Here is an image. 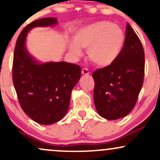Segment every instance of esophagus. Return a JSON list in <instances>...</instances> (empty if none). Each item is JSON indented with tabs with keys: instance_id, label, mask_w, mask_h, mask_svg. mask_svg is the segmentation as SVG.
Here are the masks:
<instances>
[{
	"instance_id": "obj_1",
	"label": "esophagus",
	"mask_w": 160,
	"mask_h": 160,
	"mask_svg": "<svg viewBox=\"0 0 160 160\" xmlns=\"http://www.w3.org/2000/svg\"><path fill=\"white\" fill-rule=\"evenodd\" d=\"M82 74L83 75H88L89 74V70H88V68H82Z\"/></svg>"
}]
</instances>
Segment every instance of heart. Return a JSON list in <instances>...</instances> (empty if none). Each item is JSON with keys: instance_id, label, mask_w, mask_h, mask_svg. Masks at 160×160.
<instances>
[{"instance_id": "obj_1", "label": "heart", "mask_w": 160, "mask_h": 160, "mask_svg": "<svg viewBox=\"0 0 160 160\" xmlns=\"http://www.w3.org/2000/svg\"><path fill=\"white\" fill-rule=\"evenodd\" d=\"M124 43L125 34L120 27L110 22L101 21L78 31L74 43L70 44V49L75 56H80V47L87 49V56L93 64L107 67L117 60Z\"/></svg>"}]
</instances>
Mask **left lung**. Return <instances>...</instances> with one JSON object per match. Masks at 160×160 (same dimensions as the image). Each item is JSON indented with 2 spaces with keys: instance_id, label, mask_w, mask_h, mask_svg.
I'll return each mask as SVG.
<instances>
[{
  "instance_id": "1",
  "label": "left lung",
  "mask_w": 160,
  "mask_h": 160,
  "mask_svg": "<svg viewBox=\"0 0 160 160\" xmlns=\"http://www.w3.org/2000/svg\"><path fill=\"white\" fill-rule=\"evenodd\" d=\"M144 64L142 43L127 23L120 56L112 65L92 73L95 105L101 117L114 120L132 111L143 86Z\"/></svg>"
}]
</instances>
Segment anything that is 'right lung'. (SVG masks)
Instances as JSON below:
<instances>
[{
	"instance_id": "obj_1",
	"label": "right lung",
	"mask_w": 160,
	"mask_h": 160,
	"mask_svg": "<svg viewBox=\"0 0 160 160\" xmlns=\"http://www.w3.org/2000/svg\"><path fill=\"white\" fill-rule=\"evenodd\" d=\"M56 18H43L23 28L16 40L12 62V82L22 109L43 125L61 120L69 108L71 90L79 81L81 68L65 62L39 64L27 52L25 40L34 27L56 25Z\"/></svg>"
}]
</instances>
